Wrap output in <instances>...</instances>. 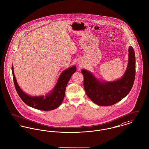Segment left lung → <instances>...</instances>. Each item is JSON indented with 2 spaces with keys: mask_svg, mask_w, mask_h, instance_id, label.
<instances>
[{
  "mask_svg": "<svg viewBox=\"0 0 149 149\" xmlns=\"http://www.w3.org/2000/svg\"><path fill=\"white\" fill-rule=\"evenodd\" d=\"M127 68L123 76L112 82L100 81L90 72L82 70L84 87L87 95L94 103L100 106H109L118 103L125 97L132 89L136 74L134 51L129 47Z\"/></svg>",
  "mask_w": 149,
  "mask_h": 149,
  "instance_id": "obj_1",
  "label": "left lung"
}]
</instances>
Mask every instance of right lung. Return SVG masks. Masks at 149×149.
<instances>
[{
	"mask_svg": "<svg viewBox=\"0 0 149 149\" xmlns=\"http://www.w3.org/2000/svg\"><path fill=\"white\" fill-rule=\"evenodd\" d=\"M76 71V67L75 65L64 70L60 74L54 89L45 97H31L25 94L20 89L14 74L13 65L12 66L15 86L20 98L28 106L42 111H50L56 109L61 104L64 98L67 85L72 75Z\"/></svg>",
	"mask_w": 149,
	"mask_h": 149,
	"instance_id": "obj_1",
	"label": "right lung"
}]
</instances>
